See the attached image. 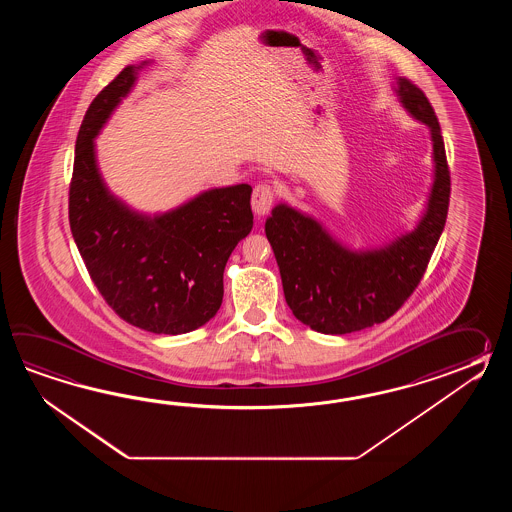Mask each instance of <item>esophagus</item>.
Segmentation results:
<instances>
[{
    "label": "esophagus",
    "instance_id": "1",
    "mask_svg": "<svg viewBox=\"0 0 512 512\" xmlns=\"http://www.w3.org/2000/svg\"><path fill=\"white\" fill-rule=\"evenodd\" d=\"M272 203H274V188H272L271 185L261 183V185L254 188L251 199L254 214H258V216H265V214L271 210Z\"/></svg>",
    "mask_w": 512,
    "mask_h": 512
}]
</instances>
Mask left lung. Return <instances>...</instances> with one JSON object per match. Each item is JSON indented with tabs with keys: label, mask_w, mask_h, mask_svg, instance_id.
Wrapping results in <instances>:
<instances>
[{
	"label": "left lung",
	"mask_w": 512,
	"mask_h": 512,
	"mask_svg": "<svg viewBox=\"0 0 512 512\" xmlns=\"http://www.w3.org/2000/svg\"><path fill=\"white\" fill-rule=\"evenodd\" d=\"M395 91L406 111L430 128L434 146V185L417 227L381 249L349 251L316 219L285 203L272 208L265 221L285 302L302 324L324 335L360 331L399 311L421 282L445 229L450 172L434 108L408 78H399Z\"/></svg>",
	"instance_id": "left-lung-1"
}]
</instances>
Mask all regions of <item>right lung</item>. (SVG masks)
Listing matches in <instances>:
<instances>
[{"mask_svg":"<svg viewBox=\"0 0 512 512\" xmlns=\"http://www.w3.org/2000/svg\"><path fill=\"white\" fill-rule=\"evenodd\" d=\"M148 64L124 67L87 108L75 144L69 225L98 293L122 320L155 335H183L218 313L225 265L252 229V188H212L157 216L109 192L95 137Z\"/></svg>","mask_w":512,"mask_h":512,"instance_id":"obj_1","label":"right lung"}]
</instances>
